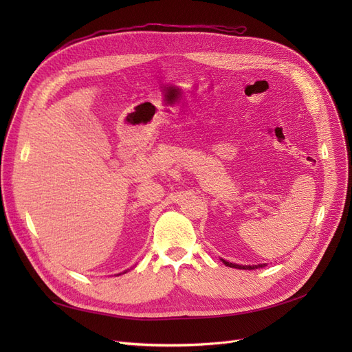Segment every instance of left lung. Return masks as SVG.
Returning <instances> with one entry per match:
<instances>
[{"instance_id":"8db88e82","label":"left lung","mask_w":352,"mask_h":352,"mask_svg":"<svg viewBox=\"0 0 352 352\" xmlns=\"http://www.w3.org/2000/svg\"><path fill=\"white\" fill-rule=\"evenodd\" d=\"M223 263L227 265V267H231V268H239V270H255V268H258V267H264V265H238V264H232V263H227L226 260H223Z\"/></svg>"}]
</instances>
